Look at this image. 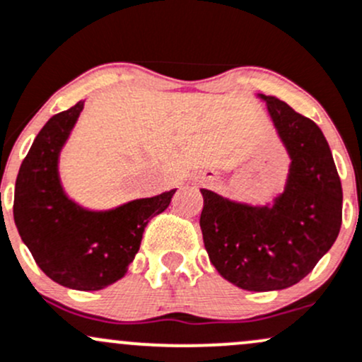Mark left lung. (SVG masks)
Listing matches in <instances>:
<instances>
[{
	"label": "left lung",
	"mask_w": 362,
	"mask_h": 362,
	"mask_svg": "<svg viewBox=\"0 0 362 362\" xmlns=\"http://www.w3.org/2000/svg\"><path fill=\"white\" fill-rule=\"evenodd\" d=\"M262 98L291 156L286 191L272 208H253L201 189L199 226L211 264L248 291L284 290L302 281L337 241L344 201L321 128L286 102Z\"/></svg>",
	"instance_id": "1"
}]
</instances>
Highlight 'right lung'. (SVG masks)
Instances as JSON below:
<instances>
[{"label": "right lung", "instance_id": "right-lung-1", "mask_svg": "<svg viewBox=\"0 0 362 362\" xmlns=\"http://www.w3.org/2000/svg\"><path fill=\"white\" fill-rule=\"evenodd\" d=\"M81 111L83 102H78L37 133L15 182L13 218L37 267L50 279L72 290L97 291L127 274L144 229L168 208L175 189L104 213L76 206L60 187L57 161Z\"/></svg>", "mask_w": 362, "mask_h": 362}]
</instances>
